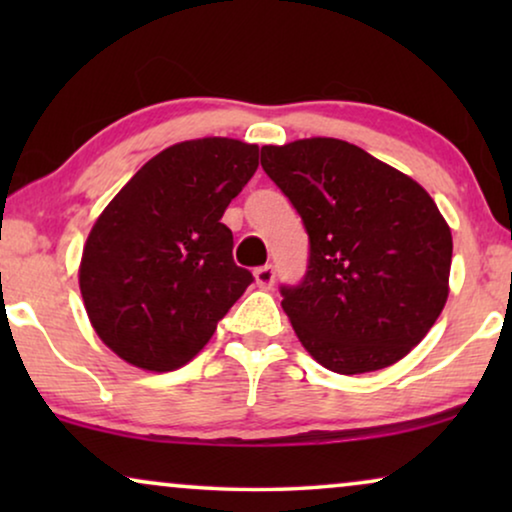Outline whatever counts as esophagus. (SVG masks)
<instances>
[{
    "label": "esophagus",
    "mask_w": 512,
    "mask_h": 512,
    "mask_svg": "<svg viewBox=\"0 0 512 512\" xmlns=\"http://www.w3.org/2000/svg\"><path fill=\"white\" fill-rule=\"evenodd\" d=\"M254 277L258 289H272V284H275V268L272 265H261V268L254 270Z\"/></svg>",
    "instance_id": "1"
}]
</instances>
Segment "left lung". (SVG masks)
<instances>
[{"label":"left lung","mask_w":512,"mask_h":512,"mask_svg":"<svg viewBox=\"0 0 512 512\" xmlns=\"http://www.w3.org/2000/svg\"><path fill=\"white\" fill-rule=\"evenodd\" d=\"M261 165L310 237L303 282L279 286L298 340L340 375L401 361L450 293L452 233L436 202L403 172L333 137L263 146Z\"/></svg>","instance_id":"left-lung-1"}]
</instances>
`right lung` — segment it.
<instances>
[{
    "label": "right lung",
    "instance_id": "right-lung-1",
    "mask_svg": "<svg viewBox=\"0 0 512 512\" xmlns=\"http://www.w3.org/2000/svg\"><path fill=\"white\" fill-rule=\"evenodd\" d=\"M258 146L205 137L153 156L90 230L83 305L104 345L132 366H186L254 282L233 261L221 216L254 177Z\"/></svg>",
    "mask_w": 512,
    "mask_h": 512
}]
</instances>
